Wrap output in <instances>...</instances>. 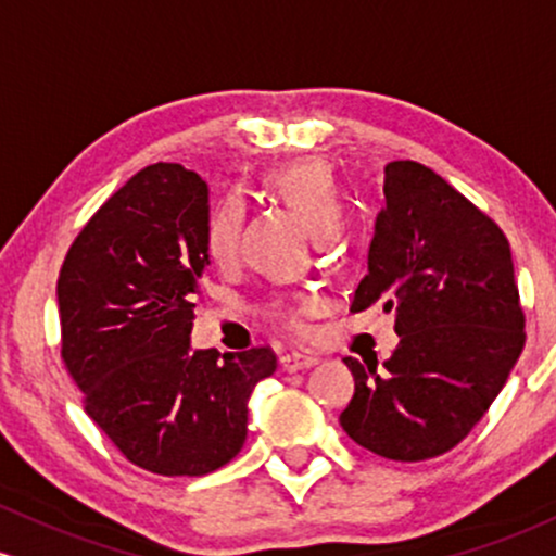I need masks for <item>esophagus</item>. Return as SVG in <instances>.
I'll list each match as a JSON object with an SVG mask.
<instances>
[{"label": "esophagus", "instance_id": "34e87169", "mask_svg": "<svg viewBox=\"0 0 556 556\" xmlns=\"http://www.w3.org/2000/svg\"><path fill=\"white\" fill-rule=\"evenodd\" d=\"M317 362L315 354L309 352H286L280 354V367L283 370H302V367H312Z\"/></svg>", "mask_w": 556, "mask_h": 556}]
</instances>
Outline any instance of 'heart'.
<instances>
[{
    "label": "heart",
    "instance_id": "obj_1",
    "mask_svg": "<svg viewBox=\"0 0 556 556\" xmlns=\"http://www.w3.org/2000/svg\"><path fill=\"white\" fill-rule=\"evenodd\" d=\"M265 184L280 202L289 204L307 223V228L317 239L333 236L339 230L341 220H344V197H341V189L336 184V176L328 162H291V165L276 167L273 173H267ZM241 217H244V207H241V199L236 194L226 197L212 210L207 228H204V249H207V257L217 262V265H226V262L233 260ZM273 317L278 323H283V326L296 328L294 304H273Z\"/></svg>",
    "mask_w": 556,
    "mask_h": 556
}]
</instances>
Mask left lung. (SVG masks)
I'll return each mask as SVG.
<instances>
[{
    "instance_id": "obj_1",
    "label": "left lung",
    "mask_w": 556,
    "mask_h": 556,
    "mask_svg": "<svg viewBox=\"0 0 556 556\" xmlns=\"http://www.w3.org/2000/svg\"><path fill=\"white\" fill-rule=\"evenodd\" d=\"M367 276L352 312H394L383 367L344 357L354 396L341 428L378 457L420 463L478 426L526 346L513 252L502 228L420 162L386 165Z\"/></svg>"
}]
</instances>
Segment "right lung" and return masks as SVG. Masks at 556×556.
<instances>
[{
	"label": "right lung",
	"instance_id": "right-lung-1",
	"mask_svg": "<svg viewBox=\"0 0 556 556\" xmlns=\"http://www.w3.org/2000/svg\"><path fill=\"white\" fill-rule=\"evenodd\" d=\"M207 184L176 162L136 173L80 228L58 278L62 362L86 415L154 476H207L247 441L270 346L191 352Z\"/></svg>",
	"mask_w": 556,
	"mask_h": 556
}]
</instances>
